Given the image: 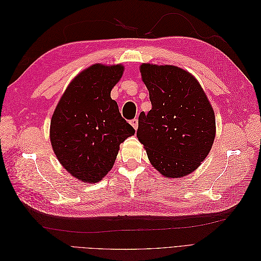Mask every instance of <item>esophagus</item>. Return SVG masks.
Wrapping results in <instances>:
<instances>
[{"label":"esophagus","instance_id":"obj_1","mask_svg":"<svg viewBox=\"0 0 261 261\" xmlns=\"http://www.w3.org/2000/svg\"><path fill=\"white\" fill-rule=\"evenodd\" d=\"M130 125L133 126L134 127V129H137L138 128V118L137 117H135V118H133V120L130 121Z\"/></svg>","mask_w":261,"mask_h":261}]
</instances>
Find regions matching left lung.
Instances as JSON below:
<instances>
[{
	"label": "left lung",
	"mask_w": 261,
	"mask_h": 261,
	"mask_svg": "<svg viewBox=\"0 0 261 261\" xmlns=\"http://www.w3.org/2000/svg\"><path fill=\"white\" fill-rule=\"evenodd\" d=\"M151 110L138 117L137 137L150 163L167 177L194 172L216 137L213 109L196 78L173 65L140 66Z\"/></svg>",
	"instance_id": "left-lung-1"
}]
</instances>
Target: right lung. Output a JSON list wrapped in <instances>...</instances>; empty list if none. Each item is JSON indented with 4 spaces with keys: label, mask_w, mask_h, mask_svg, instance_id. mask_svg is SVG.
Instances as JSON below:
<instances>
[{
    "label": "right lung",
    "mask_w": 261,
    "mask_h": 261,
    "mask_svg": "<svg viewBox=\"0 0 261 261\" xmlns=\"http://www.w3.org/2000/svg\"><path fill=\"white\" fill-rule=\"evenodd\" d=\"M123 70L121 64H94L83 70L68 85L51 118L55 155L68 173L87 183L108 174L120 145L135 134L111 98Z\"/></svg>",
    "instance_id": "right-lung-1"
}]
</instances>
